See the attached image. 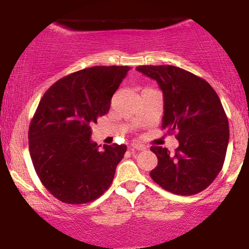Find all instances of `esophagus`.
<instances>
[{
	"label": "esophagus",
	"mask_w": 249,
	"mask_h": 249,
	"mask_svg": "<svg viewBox=\"0 0 249 249\" xmlns=\"http://www.w3.org/2000/svg\"><path fill=\"white\" fill-rule=\"evenodd\" d=\"M130 148H131V150H139V151H144L145 148H146V147H145L144 145L138 144V142H132V144H131Z\"/></svg>",
	"instance_id": "34e87169"
}]
</instances>
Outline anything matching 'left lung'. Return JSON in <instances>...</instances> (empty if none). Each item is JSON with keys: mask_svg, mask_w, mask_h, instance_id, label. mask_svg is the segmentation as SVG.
I'll use <instances>...</instances> for the list:
<instances>
[{"mask_svg": "<svg viewBox=\"0 0 249 249\" xmlns=\"http://www.w3.org/2000/svg\"><path fill=\"white\" fill-rule=\"evenodd\" d=\"M139 72L157 81L164 95L162 130L176 133L174 153L152 146L158 165L151 171L154 182L178 196L207 188L224 165L230 126L219 96L201 77L173 65H141Z\"/></svg>", "mask_w": 249, "mask_h": 249, "instance_id": "obj_1", "label": "left lung"}]
</instances>
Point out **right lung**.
I'll return each instance as SVG.
<instances>
[{
	"mask_svg": "<svg viewBox=\"0 0 249 249\" xmlns=\"http://www.w3.org/2000/svg\"><path fill=\"white\" fill-rule=\"evenodd\" d=\"M130 67H92L48 89L30 122L29 152L44 187L65 204L96 200L112 184L126 145L91 142V125L107 115Z\"/></svg>",
	"mask_w": 249,
	"mask_h": 249,
	"instance_id": "1",
	"label": "right lung"
}]
</instances>
